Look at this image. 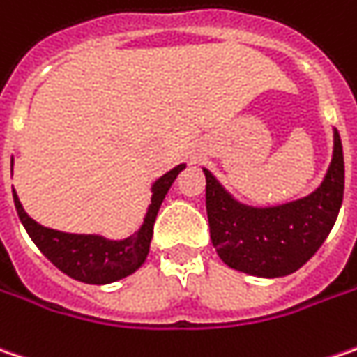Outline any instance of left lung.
Here are the masks:
<instances>
[{
	"label": "left lung",
	"mask_w": 357,
	"mask_h": 357,
	"mask_svg": "<svg viewBox=\"0 0 357 357\" xmlns=\"http://www.w3.org/2000/svg\"><path fill=\"white\" fill-rule=\"evenodd\" d=\"M206 217L217 255L231 269L255 277H285L303 267L328 239L344 201V151L333 128V154L321 185L275 206L239 203L203 169Z\"/></svg>",
	"instance_id": "8db88e82"
}]
</instances>
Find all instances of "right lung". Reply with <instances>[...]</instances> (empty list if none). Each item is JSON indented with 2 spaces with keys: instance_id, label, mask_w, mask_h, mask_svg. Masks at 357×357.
Masks as SVG:
<instances>
[{
  "instance_id": "1",
  "label": "right lung",
  "mask_w": 357,
  "mask_h": 357,
  "mask_svg": "<svg viewBox=\"0 0 357 357\" xmlns=\"http://www.w3.org/2000/svg\"><path fill=\"white\" fill-rule=\"evenodd\" d=\"M13 167V158H11ZM187 165H178L152 185L151 205L146 208L140 229L126 239H106L102 235H84V233H63L44 225L36 223L20 203L13 190V203L27 235L38 245V249L50 259L60 271L82 283L106 285L122 277L132 275L134 271L146 261L151 251L152 227L156 221L158 208L162 205L174 178Z\"/></svg>"
}]
</instances>
